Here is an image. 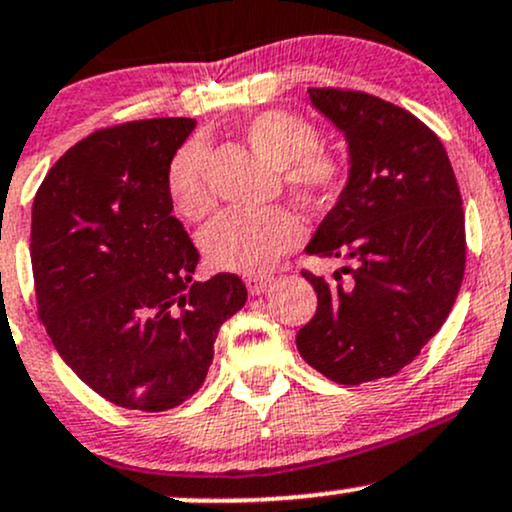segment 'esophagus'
<instances>
[{
    "label": "esophagus",
    "instance_id": "obj_1",
    "mask_svg": "<svg viewBox=\"0 0 512 512\" xmlns=\"http://www.w3.org/2000/svg\"><path fill=\"white\" fill-rule=\"evenodd\" d=\"M269 284H272V277H247V279H245L247 291H250L252 296L265 294V291L269 289Z\"/></svg>",
    "mask_w": 512,
    "mask_h": 512
}]
</instances>
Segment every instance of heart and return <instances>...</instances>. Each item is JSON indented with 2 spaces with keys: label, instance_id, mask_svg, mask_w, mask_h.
Returning <instances> with one entry per match:
<instances>
[{
  "label": "heart",
  "instance_id": "1",
  "mask_svg": "<svg viewBox=\"0 0 512 512\" xmlns=\"http://www.w3.org/2000/svg\"><path fill=\"white\" fill-rule=\"evenodd\" d=\"M243 136L257 155L277 167L286 192L303 206L325 209L340 196L347 179L345 162L318 148V131L306 119L282 109L262 111L245 123ZM206 167L209 150L201 140H189L172 157L167 189L182 216L201 218L211 209ZM301 235V221L282 206L223 211L201 230V250L213 267L257 274L294 250Z\"/></svg>",
  "mask_w": 512,
  "mask_h": 512
}]
</instances>
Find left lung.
<instances>
[{
    "mask_svg": "<svg viewBox=\"0 0 512 512\" xmlns=\"http://www.w3.org/2000/svg\"><path fill=\"white\" fill-rule=\"evenodd\" d=\"M308 97L345 133L350 172L306 252L347 265L335 284L303 272L318 308L296 347L330 381L357 386L401 372L452 311L466 262L462 194L440 138L411 111L352 89Z\"/></svg>",
    "mask_w": 512,
    "mask_h": 512,
    "instance_id": "obj_1",
    "label": "left lung"
}]
</instances>
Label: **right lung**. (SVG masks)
<instances>
[{
    "label": "right lung",
    "instance_id": "add662e5",
    "mask_svg": "<svg viewBox=\"0 0 512 512\" xmlns=\"http://www.w3.org/2000/svg\"><path fill=\"white\" fill-rule=\"evenodd\" d=\"M194 126L101 128L50 167L33 199L38 316L67 367L133 411L192 398L218 330L247 301L238 274L192 282L199 252L172 216L167 170Z\"/></svg>",
    "mask_w": 512,
    "mask_h": 512
}]
</instances>
